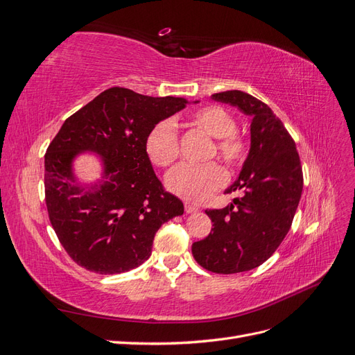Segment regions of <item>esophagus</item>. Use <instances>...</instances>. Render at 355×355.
I'll return each mask as SVG.
<instances>
[{"instance_id": "obj_1", "label": "esophagus", "mask_w": 355, "mask_h": 355, "mask_svg": "<svg viewBox=\"0 0 355 355\" xmlns=\"http://www.w3.org/2000/svg\"><path fill=\"white\" fill-rule=\"evenodd\" d=\"M185 211H187L188 214H192V213L200 211V209H198L197 206H192V204H189V202H185Z\"/></svg>"}]
</instances>
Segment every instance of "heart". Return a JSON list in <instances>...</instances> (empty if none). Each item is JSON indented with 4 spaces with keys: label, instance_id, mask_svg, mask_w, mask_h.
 <instances>
[{
    "label": "heart",
    "instance_id": "heart-1",
    "mask_svg": "<svg viewBox=\"0 0 355 355\" xmlns=\"http://www.w3.org/2000/svg\"><path fill=\"white\" fill-rule=\"evenodd\" d=\"M191 121L214 139L211 154H216L225 164L239 166L245 155L244 139L235 132L234 116L219 105H206L191 114ZM145 149L149 161L158 167H168L179 157V135L170 120L157 123L149 130ZM227 175L225 170L211 161L201 166L180 164L166 176L170 192L192 202H204L220 189Z\"/></svg>",
    "mask_w": 355,
    "mask_h": 355
}]
</instances>
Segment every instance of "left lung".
<instances>
[{
	"label": "left lung",
	"instance_id": "left-lung-1",
	"mask_svg": "<svg viewBox=\"0 0 355 355\" xmlns=\"http://www.w3.org/2000/svg\"><path fill=\"white\" fill-rule=\"evenodd\" d=\"M211 98L252 116L250 151L239 179L225 191L241 189L244 196L206 210L213 232L192 244V254L207 271L237 274L262 265L284 240L302 196V166L292 136L266 103L240 90Z\"/></svg>",
	"mask_w": 355,
	"mask_h": 355
}]
</instances>
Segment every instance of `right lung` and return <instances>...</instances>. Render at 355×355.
Segmentation results:
<instances>
[{
  "instance_id": "obj_1",
  "label": "right lung",
  "mask_w": 355,
  "mask_h": 355,
  "mask_svg": "<svg viewBox=\"0 0 355 355\" xmlns=\"http://www.w3.org/2000/svg\"><path fill=\"white\" fill-rule=\"evenodd\" d=\"M184 98H151L123 87L102 92L67 118L44 157L51 227L73 262L96 274H120L151 256L155 232L184 214L164 191L145 149L151 128L184 110ZM84 150L101 155L104 173L81 184L71 170Z\"/></svg>"
}]
</instances>
